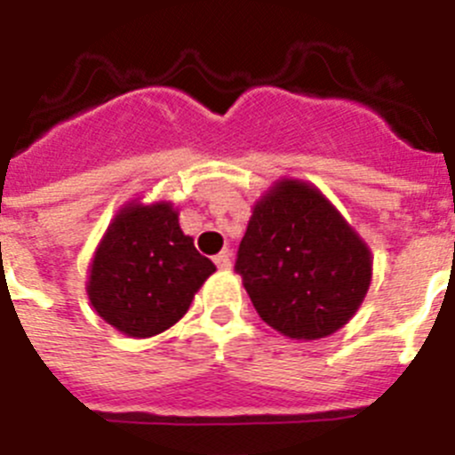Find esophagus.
<instances>
[{
	"mask_svg": "<svg viewBox=\"0 0 455 455\" xmlns=\"http://www.w3.org/2000/svg\"><path fill=\"white\" fill-rule=\"evenodd\" d=\"M216 267L220 268V271H228V268L232 267V259H230V251H220L219 255L214 257Z\"/></svg>",
	"mask_w": 455,
	"mask_h": 455,
	"instance_id": "obj_1",
	"label": "esophagus"
}]
</instances>
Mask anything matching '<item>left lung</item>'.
I'll use <instances>...</instances> for the list:
<instances>
[{
	"label": "left lung",
	"instance_id": "obj_1",
	"mask_svg": "<svg viewBox=\"0 0 455 455\" xmlns=\"http://www.w3.org/2000/svg\"><path fill=\"white\" fill-rule=\"evenodd\" d=\"M236 271L264 323L312 341L355 316L371 287L373 255L319 187L280 178L252 204Z\"/></svg>",
	"mask_w": 455,
	"mask_h": 455
}]
</instances>
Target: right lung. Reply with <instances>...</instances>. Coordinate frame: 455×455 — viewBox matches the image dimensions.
<instances>
[{"label":"right lung","instance_id":"right-lung-1","mask_svg":"<svg viewBox=\"0 0 455 455\" xmlns=\"http://www.w3.org/2000/svg\"><path fill=\"white\" fill-rule=\"evenodd\" d=\"M214 271V262L182 232L171 200L132 198L120 204L92 252L86 293L108 325L148 339L187 315Z\"/></svg>","mask_w":455,"mask_h":455}]
</instances>
